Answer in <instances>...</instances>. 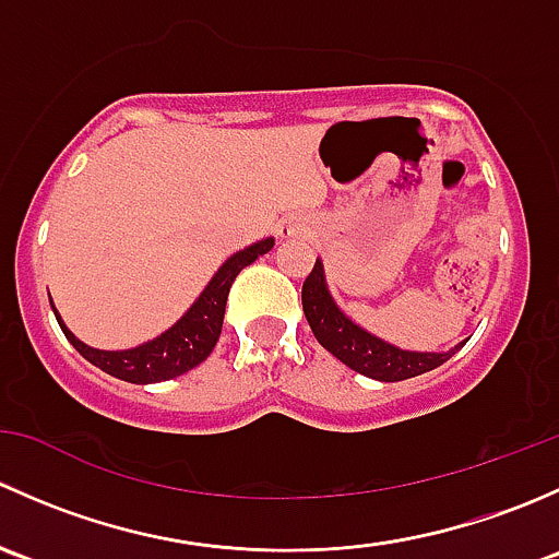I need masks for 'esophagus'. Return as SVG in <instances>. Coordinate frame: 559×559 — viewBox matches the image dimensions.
Wrapping results in <instances>:
<instances>
[{
	"label": "esophagus",
	"mask_w": 559,
	"mask_h": 559,
	"mask_svg": "<svg viewBox=\"0 0 559 559\" xmlns=\"http://www.w3.org/2000/svg\"><path fill=\"white\" fill-rule=\"evenodd\" d=\"M278 235L281 238H297V235H302L300 222H295V218H284V222L278 224Z\"/></svg>",
	"instance_id": "34e87169"
}]
</instances>
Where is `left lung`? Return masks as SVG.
Instances as JSON below:
<instances>
[{
  "label": "left lung",
  "instance_id": "8db88e82",
  "mask_svg": "<svg viewBox=\"0 0 559 559\" xmlns=\"http://www.w3.org/2000/svg\"><path fill=\"white\" fill-rule=\"evenodd\" d=\"M302 311H306V319L311 324L316 341L332 357H337L343 365H348L352 370L376 381L414 379V376L427 373V370H436L438 365L452 359L454 354L403 352V348L389 346V343L379 341L370 332L359 330L332 302L324 284V267H321V262L313 264L306 284H302Z\"/></svg>",
  "mask_w": 559,
  "mask_h": 559
}]
</instances>
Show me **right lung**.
<instances>
[{
	"label": "right lung",
	"instance_id": "1",
	"mask_svg": "<svg viewBox=\"0 0 559 559\" xmlns=\"http://www.w3.org/2000/svg\"><path fill=\"white\" fill-rule=\"evenodd\" d=\"M273 248V238L259 240V243L243 248L235 257H229L224 262V267L213 275V281L207 284V289L202 292L200 300L189 308V313L170 326L165 335H159L156 341L145 343V346L129 348V352H99V348L86 346V343L78 341L64 324L59 326L67 335V341L83 354L92 365H97L105 373L116 376V379L129 381V384H156V381H170L175 376L186 373V370L197 368L202 359H207V354L213 352V346L218 343L224 324V308H227L229 286L238 278V273L253 259H259L262 253H267ZM56 313V308H53Z\"/></svg>",
	"mask_w": 559,
	"mask_h": 559
}]
</instances>
